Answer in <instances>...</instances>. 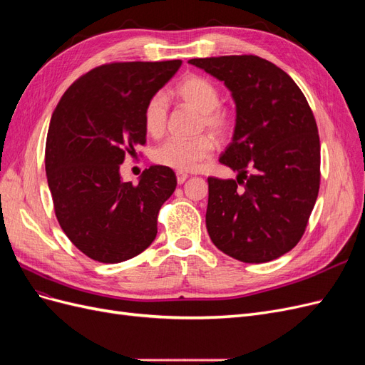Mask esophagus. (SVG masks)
Returning <instances> with one entry per match:
<instances>
[{"mask_svg":"<svg viewBox=\"0 0 365 365\" xmlns=\"http://www.w3.org/2000/svg\"><path fill=\"white\" fill-rule=\"evenodd\" d=\"M187 178H189V175H187V173H184V172H176V181H178V184L185 182Z\"/></svg>","mask_w":365,"mask_h":365,"instance_id":"34e87169","label":"esophagus"}]
</instances>
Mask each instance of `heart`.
<instances>
[{
    "label": "heart",
    "instance_id": "b5f03b06",
    "mask_svg": "<svg viewBox=\"0 0 365 365\" xmlns=\"http://www.w3.org/2000/svg\"><path fill=\"white\" fill-rule=\"evenodd\" d=\"M175 96L185 105L200 113L197 129H205L215 138H225L233 128V117L227 109L219 106V91L215 83L202 76H185L175 85ZM168 123V101L164 94H153L145 105L143 125L149 135L160 137ZM213 152V140L208 135L195 138L165 140L152 153V160L164 168L180 172H192L200 168Z\"/></svg>",
    "mask_w": 365,
    "mask_h": 365
}]
</instances>
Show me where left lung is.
<instances>
[{
    "label": "left lung",
    "mask_w": 365,
    "mask_h": 365,
    "mask_svg": "<svg viewBox=\"0 0 365 365\" xmlns=\"http://www.w3.org/2000/svg\"><path fill=\"white\" fill-rule=\"evenodd\" d=\"M224 82L236 103L233 138L220 155L236 180L208 178L205 224L227 256L263 263L302 239L319 189V137L300 88L252 54L190 59Z\"/></svg>",
    "instance_id": "left-lung-1"
}]
</instances>
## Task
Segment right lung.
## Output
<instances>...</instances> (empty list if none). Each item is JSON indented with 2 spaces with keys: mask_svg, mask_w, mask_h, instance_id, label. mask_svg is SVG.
I'll return each instance as SVG.
<instances>
[{
  "mask_svg": "<svg viewBox=\"0 0 365 365\" xmlns=\"http://www.w3.org/2000/svg\"><path fill=\"white\" fill-rule=\"evenodd\" d=\"M181 61L115 62L79 77L51 115L46 173L63 233L85 256L120 263L157 236L161 205L175 192V172L150 165L138 185L120 164L146 143L143 111L180 70Z\"/></svg>",
  "mask_w": 365,
  "mask_h": 365,
  "instance_id": "right-lung-1",
  "label": "right lung"
}]
</instances>
